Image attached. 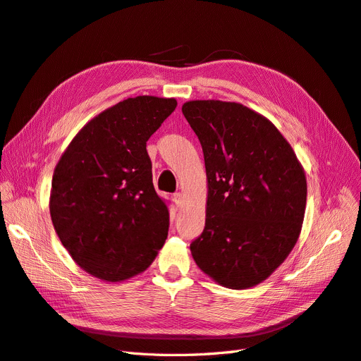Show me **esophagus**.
Masks as SVG:
<instances>
[{
	"label": "esophagus",
	"mask_w": 361,
	"mask_h": 361,
	"mask_svg": "<svg viewBox=\"0 0 361 361\" xmlns=\"http://www.w3.org/2000/svg\"><path fill=\"white\" fill-rule=\"evenodd\" d=\"M173 200H175V203H176V206H178V207H180V206L183 204V201H185V198H183V194H182V192H176L175 195H173Z\"/></svg>",
	"instance_id": "esophagus-1"
}]
</instances>
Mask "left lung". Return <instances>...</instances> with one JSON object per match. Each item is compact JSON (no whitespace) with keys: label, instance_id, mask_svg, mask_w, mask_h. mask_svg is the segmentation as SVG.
Segmentation results:
<instances>
[{"label":"left lung","instance_id":"8db88e82","mask_svg":"<svg viewBox=\"0 0 361 361\" xmlns=\"http://www.w3.org/2000/svg\"><path fill=\"white\" fill-rule=\"evenodd\" d=\"M186 121L204 154V231L191 243L195 264L229 289L267 280L299 238L305 170L267 117L237 102L190 100Z\"/></svg>","mask_w":361,"mask_h":361}]
</instances>
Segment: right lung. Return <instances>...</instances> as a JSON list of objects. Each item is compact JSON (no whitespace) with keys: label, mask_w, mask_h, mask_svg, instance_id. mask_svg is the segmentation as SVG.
I'll use <instances>...</instances> for the list:
<instances>
[{"label":"right lung","mask_w":361,"mask_h":361,"mask_svg":"<svg viewBox=\"0 0 361 361\" xmlns=\"http://www.w3.org/2000/svg\"><path fill=\"white\" fill-rule=\"evenodd\" d=\"M175 97L136 96L92 118L57 161L50 216L74 262L109 283L145 271L164 246L169 207L152 183L147 142Z\"/></svg>","instance_id":"add662e5"}]
</instances>
